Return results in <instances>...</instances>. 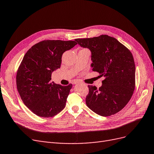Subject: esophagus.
I'll list each match as a JSON object with an SVG mask.
<instances>
[{
  "label": "esophagus",
  "mask_w": 154,
  "mask_h": 154,
  "mask_svg": "<svg viewBox=\"0 0 154 154\" xmlns=\"http://www.w3.org/2000/svg\"><path fill=\"white\" fill-rule=\"evenodd\" d=\"M78 83H79L78 82H73L72 84H73V85H75V84H78Z\"/></svg>",
  "instance_id": "obj_1"
}]
</instances>
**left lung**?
<instances>
[{
	"label": "left lung",
	"mask_w": 154,
	"mask_h": 154,
	"mask_svg": "<svg viewBox=\"0 0 154 154\" xmlns=\"http://www.w3.org/2000/svg\"><path fill=\"white\" fill-rule=\"evenodd\" d=\"M75 41L91 51L92 70L104 77L99 89L88 85L87 106L100 116L116 114L129 102L135 89V65L131 53L116 38L105 35Z\"/></svg>",
	"instance_id": "1"
}]
</instances>
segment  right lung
<instances>
[{
  "instance_id": "add662e5",
  "label": "right lung",
  "mask_w": 154,
  "mask_h": 154,
  "mask_svg": "<svg viewBox=\"0 0 154 154\" xmlns=\"http://www.w3.org/2000/svg\"><path fill=\"white\" fill-rule=\"evenodd\" d=\"M75 41L46 40L26 52L16 75L19 94L24 104L38 116L50 118L60 112L72 88L51 82L53 72L60 68L63 53Z\"/></svg>"
}]
</instances>
